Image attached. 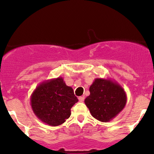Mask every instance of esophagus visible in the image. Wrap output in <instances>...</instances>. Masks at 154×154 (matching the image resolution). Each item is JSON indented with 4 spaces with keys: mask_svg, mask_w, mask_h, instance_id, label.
<instances>
[{
    "mask_svg": "<svg viewBox=\"0 0 154 154\" xmlns=\"http://www.w3.org/2000/svg\"><path fill=\"white\" fill-rule=\"evenodd\" d=\"M78 99H79V100L80 102H82V101H84V99H85V97L84 96H79V98H78Z\"/></svg>",
    "mask_w": 154,
    "mask_h": 154,
    "instance_id": "obj_1",
    "label": "esophagus"
}]
</instances>
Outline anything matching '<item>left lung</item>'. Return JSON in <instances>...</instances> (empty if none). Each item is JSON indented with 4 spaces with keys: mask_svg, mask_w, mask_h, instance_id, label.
<instances>
[{
    "mask_svg": "<svg viewBox=\"0 0 154 154\" xmlns=\"http://www.w3.org/2000/svg\"><path fill=\"white\" fill-rule=\"evenodd\" d=\"M89 90L91 93L85 99V103L91 115L98 121L110 122L126 105V93L114 79L95 78Z\"/></svg>",
    "mask_w": 154,
    "mask_h": 154,
    "instance_id": "8db88e82",
    "label": "left lung"
}]
</instances>
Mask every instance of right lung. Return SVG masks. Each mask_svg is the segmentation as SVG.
Instances as JSON below:
<instances>
[{
  "instance_id": "add662e5",
  "label": "right lung",
  "mask_w": 154,
  "mask_h": 154,
  "mask_svg": "<svg viewBox=\"0 0 154 154\" xmlns=\"http://www.w3.org/2000/svg\"><path fill=\"white\" fill-rule=\"evenodd\" d=\"M78 101L72 88L61 77L43 81L37 86L30 97L35 116L50 126H59L71 115V109Z\"/></svg>"
}]
</instances>
